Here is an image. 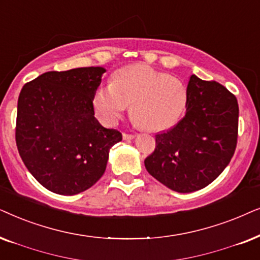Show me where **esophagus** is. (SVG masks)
<instances>
[{
    "label": "esophagus",
    "mask_w": 260,
    "mask_h": 260,
    "mask_svg": "<svg viewBox=\"0 0 260 260\" xmlns=\"http://www.w3.org/2000/svg\"><path fill=\"white\" fill-rule=\"evenodd\" d=\"M122 138L123 140H132L136 138V134H128V133H123L122 134Z\"/></svg>",
    "instance_id": "34e87169"
}]
</instances>
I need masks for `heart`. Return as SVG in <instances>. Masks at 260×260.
Segmentation results:
<instances>
[{"mask_svg": "<svg viewBox=\"0 0 260 260\" xmlns=\"http://www.w3.org/2000/svg\"><path fill=\"white\" fill-rule=\"evenodd\" d=\"M188 102L184 82L145 64L119 69L110 85L100 86L92 96V107L103 123L115 124L131 106L132 119L147 131L175 126L184 115Z\"/></svg>", "mask_w": 260, "mask_h": 260, "instance_id": "1", "label": "heart"}]
</instances>
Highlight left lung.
<instances>
[{
    "label": "left lung",
    "mask_w": 260,
    "mask_h": 260,
    "mask_svg": "<svg viewBox=\"0 0 260 260\" xmlns=\"http://www.w3.org/2000/svg\"><path fill=\"white\" fill-rule=\"evenodd\" d=\"M185 116L155 136L145 159L148 174L177 192H192L219 177L230 164L238 140L237 98L217 82L191 75Z\"/></svg>",
    "instance_id": "8db88e82"
}]
</instances>
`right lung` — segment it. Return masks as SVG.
<instances>
[{"mask_svg": "<svg viewBox=\"0 0 260 260\" xmlns=\"http://www.w3.org/2000/svg\"><path fill=\"white\" fill-rule=\"evenodd\" d=\"M106 69L50 71L26 83L17 101L15 140L23 164L52 192L76 195L105 174L122 140L94 116L92 96Z\"/></svg>", "mask_w": 260, "mask_h": 260, "instance_id": "add662e5", "label": "right lung"}]
</instances>
